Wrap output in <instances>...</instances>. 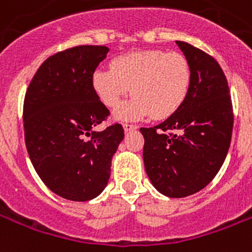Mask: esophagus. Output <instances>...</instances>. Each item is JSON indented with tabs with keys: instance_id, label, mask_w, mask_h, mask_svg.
Masks as SVG:
<instances>
[{
	"instance_id": "obj_1",
	"label": "esophagus",
	"mask_w": 252,
	"mask_h": 252,
	"mask_svg": "<svg viewBox=\"0 0 252 252\" xmlns=\"http://www.w3.org/2000/svg\"><path fill=\"white\" fill-rule=\"evenodd\" d=\"M123 128H124V131L128 132V131H133V129H136L137 126H133V124H128V123H126V124H123Z\"/></svg>"
}]
</instances>
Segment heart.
Wrapping results in <instances>:
<instances>
[{
	"label": "heart",
	"instance_id": "obj_1",
	"mask_svg": "<svg viewBox=\"0 0 252 252\" xmlns=\"http://www.w3.org/2000/svg\"><path fill=\"white\" fill-rule=\"evenodd\" d=\"M192 72L180 53L159 49L129 52L98 68L92 76L94 92L108 108H116L131 92L135 94L117 108V120H135L152 115L163 120L179 111L191 88Z\"/></svg>",
	"mask_w": 252,
	"mask_h": 252
}]
</instances>
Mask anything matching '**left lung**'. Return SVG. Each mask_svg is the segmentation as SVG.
<instances>
[{
	"label": "left lung",
	"mask_w": 252,
	"mask_h": 252,
	"mask_svg": "<svg viewBox=\"0 0 252 252\" xmlns=\"http://www.w3.org/2000/svg\"><path fill=\"white\" fill-rule=\"evenodd\" d=\"M176 44L192 72L189 93L176 113L140 132L151 183L165 196L186 197L203 189L219 172L230 148L234 113L218 61L188 42Z\"/></svg>",
	"instance_id": "8db88e82"
}]
</instances>
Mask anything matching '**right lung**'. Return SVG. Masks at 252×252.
Returning a JSON list of instances; mask_svg holds the SVG:
<instances>
[{
  "label": "right lung",
  "instance_id": "1",
  "mask_svg": "<svg viewBox=\"0 0 252 252\" xmlns=\"http://www.w3.org/2000/svg\"><path fill=\"white\" fill-rule=\"evenodd\" d=\"M107 46L80 45L46 59L24 100L25 144L50 191L73 200L98 196L108 184L112 156L124 139L121 124L94 131L109 116L92 85Z\"/></svg>",
  "mask_w": 252,
  "mask_h": 252
}]
</instances>
